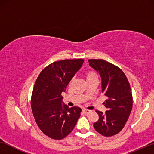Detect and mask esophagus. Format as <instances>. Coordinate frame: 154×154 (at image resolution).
<instances>
[{
  "mask_svg": "<svg viewBox=\"0 0 154 154\" xmlns=\"http://www.w3.org/2000/svg\"><path fill=\"white\" fill-rule=\"evenodd\" d=\"M83 112L85 113V114H88V113H90V110H87V109H83Z\"/></svg>",
  "mask_w": 154,
  "mask_h": 154,
  "instance_id": "esophagus-1",
  "label": "esophagus"
}]
</instances>
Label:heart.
Masks as SVG:
<instances>
[{"mask_svg":"<svg viewBox=\"0 0 154 154\" xmlns=\"http://www.w3.org/2000/svg\"><path fill=\"white\" fill-rule=\"evenodd\" d=\"M85 77H86V80L87 81H90V80L94 79H97V75L95 72L92 71H89L88 72H86L85 73Z\"/></svg>","mask_w":154,"mask_h":154,"instance_id":"b5f03b06","label":"heart"}]
</instances>
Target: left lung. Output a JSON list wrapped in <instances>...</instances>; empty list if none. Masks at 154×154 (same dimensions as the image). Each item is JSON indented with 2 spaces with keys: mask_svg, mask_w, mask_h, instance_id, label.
I'll list each match as a JSON object with an SVG mask.
<instances>
[{
  "mask_svg": "<svg viewBox=\"0 0 154 154\" xmlns=\"http://www.w3.org/2000/svg\"><path fill=\"white\" fill-rule=\"evenodd\" d=\"M89 65L102 79V91L107 100L103 103L107 111H96L98 121L93 124L97 132L105 137L121 131L132 108V95L128 80L119 67L103 60H89Z\"/></svg>",
  "mask_w": 154,
  "mask_h": 154,
  "instance_id": "obj_1",
  "label": "left lung"
}]
</instances>
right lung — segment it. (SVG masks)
Wrapping results in <instances>:
<instances>
[{"mask_svg":"<svg viewBox=\"0 0 154 154\" xmlns=\"http://www.w3.org/2000/svg\"><path fill=\"white\" fill-rule=\"evenodd\" d=\"M84 60H64L45 67L35 81L31 95V109L38 126L45 135L62 140L71 133L81 116V109L62 102V92Z\"/></svg>","mask_w":154,"mask_h":154,"instance_id":"obj_1","label":"right lung"}]
</instances>
